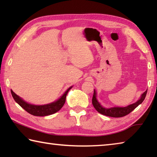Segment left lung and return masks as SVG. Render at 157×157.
<instances>
[{"label":"left lung","instance_id":"obj_1","mask_svg":"<svg viewBox=\"0 0 157 157\" xmlns=\"http://www.w3.org/2000/svg\"><path fill=\"white\" fill-rule=\"evenodd\" d=\"M147 90L143 93L141 95V97L140 99L136 102L134 104L129 105L127 107H111V108H105L103 107L102 105L100 104L96 98V91L94 90V95H93L92 98V104L94 105V108L96 109L98 112L102 114V115L109 116V117H113V118H120V117H123L124 116L129 114L130 112L136 109L138 106L141 104L145 100L146 94H147Z\"/></svg>","mask_w":157,"mask_h":157}]
</instances>
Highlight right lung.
<instances>
[{
	"label": "right lung",
	"instance_id": "add662e5",
	"mask_svg": "<svg viewBox=\"0 0 157 157\" xmlns=\"http://www.w3.org/2000/svg\"><path fill=\"white\" fill-rule=\"evenodd\" d=\"M71 88H72V86L69 87L64 94L62 95V96H61L59 99H58L57 101L44 105H34L26 102L22 98L16 94L12 89L11 94L16 102H17L21 107L24 109L29 113L36 116H46L56 113L62 109L65 103L66 95Z\"/></svg>",
	"mask_w": 157,
	"mask_h": 157
}]
</instances>
